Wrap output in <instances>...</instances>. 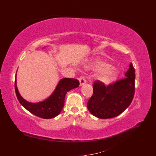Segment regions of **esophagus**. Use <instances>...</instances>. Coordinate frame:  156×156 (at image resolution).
<instances>
[{"label": "esophagus", "instance_id": "34e87169", "mask_svg": "<svg viewBox=\"0 0 156 156\" xmlns=\"http://www.w3.org/2000/svg\"><path fill=\"white\" fill-rule=\"evenodd\" d=\"M79 82H80V85L82 86L83 84L86 83V79L84 76H81L79 77Z\"/></svg>", "mask_w": 156, "mask_h": 156}]
</instances>
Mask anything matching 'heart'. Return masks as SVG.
Here are the masks:
<instances>
[{
    "instance_id": "obj_1",
    "label": "heart",
    "mask_w": 156,
    "mask_h": 156,
    "mask_svg": "<svg viewBox=\"0 0 156 156\" xmlns=\"http://www.w3.org/2000/svg\"><path fill=\"white\" fill-rule=\"evenodd\" d=\"M89 66L95 70H100L98 77L99 80L103 83H109L116 79L119 73L118 68L110 66V64L100 58L92 60Z\"/></svg>"
}]
</instances>
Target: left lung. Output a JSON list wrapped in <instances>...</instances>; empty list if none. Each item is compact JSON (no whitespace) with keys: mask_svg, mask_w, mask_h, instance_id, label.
<instances>
[{"mask_svg":"<svg viewBox=\"0 0 156 156\" xmlns=\"http://www.w3.org/2000/svg\"><path fill=\"white\" fill-rule=\"evenodd\" d=\"M123 79L105 87L96 81L93 84V94L87 103L88 109L99 119H111L119 116L129 106L135 94V73L131 63Z\"/></svg>","mask_w":156,"mask_h":156,"instance_id":"obj_1","label":"left lung"}]
</instances>
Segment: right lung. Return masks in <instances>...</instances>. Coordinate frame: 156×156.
<instances>
[{
	"instance_id": "obj_1",
	"label": "right lung",
	"mask_w": 156,
	"mask_h": 156,
	"mask_svg": "<svg viewBox=\"0 0 156 156\" xmlns=\"http://www.w3.org/2000/svg\"><path fill=\"white\" fill-rule=\"evenodd\" d=\"M79 82L76 79L64 78L58 82L53 94L43 101L30 103L23 98L18 91L16 78L15 90L19 101L32 114L44 119H50L58 116L64 105V99L70 90L78 87Z\"/></svg>"
}]
</instances>
